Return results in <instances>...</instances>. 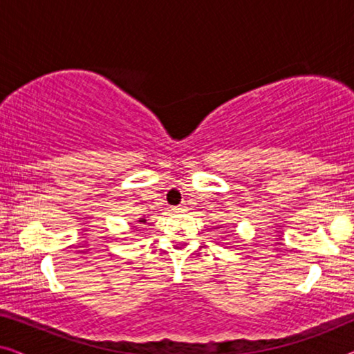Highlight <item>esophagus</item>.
<instances>
[{"label":"esophagus","mask_w":354,"mask_h":354,"mask_svg":"<svg viewBox=\"0 0 354 354\" xmlns=\"http://www.w3.org/2000/svg\"><path fill=\"white\" fill-rule=\"evenodd\" d=\"M174 211H176V212H183V211H185V205L176 206V207H174Z\"/></svg>","instance_id":"esophagus-1"}]
</instances>
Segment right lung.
<instances>
[{"mask_svg":"<svg viewBox=\"0 0 354 354\" xmlns=\"http://www.w3.org/2000/svg\"><path fill=\"white\" fill-rule=\"evenodd\" d=\"M138 222H145V219H140V221H138Z\"/></svg>","mask_w":354,"mask_h":354,"instance_id":"add662e5","label":"right lung"}]
</instances>
